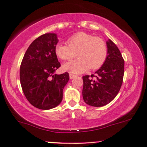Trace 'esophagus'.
I'll use <instances>...</instances> for the list:
<instances>
[{"mask_svg":"<svg viewBox=\"0 0 147 147\" xmlns=\"http://www.w3.org/2000/svg\"><path fill=\"white\" fill-rule=\"evenodd\" d=\"M76 75H74V74H69V78L70 79H73V78H74L76 77Z\"/></svg>","mask_w":147,"mask_h":147,"instance_id":"obj_1","label":"esophagus"}]
</instances>
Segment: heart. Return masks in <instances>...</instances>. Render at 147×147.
Here are the masks:
<instances>
[{"label": "heart", "mask_w": 147, "mask_h": 147, "mask_svg": "<svg viewBox=\"0 0 147 147\" xmlns=\"http://www.w3.org/2000/svg\"><path fill=\"white\" fill-rule=\"evenodd\" d=\"M66 45L59 44L55 53L61 60L78 58L65 63L64 70L73 74L83 73L90 68L96 69L102 65L107 56V47L103 40L84 32H78L66 40Z\"/></svg>", "instance_id": "b5f03b06"}]
</instances>
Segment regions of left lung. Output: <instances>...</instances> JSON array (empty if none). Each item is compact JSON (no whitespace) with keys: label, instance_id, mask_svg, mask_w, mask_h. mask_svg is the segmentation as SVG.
<instances>
[{"label":"left lung","instance_id":"left-lung-1","mask_svg":"<svg viewBox=\"0 0 147 147\" xmlns=\"http://www.w3.org/2000/svg\"><path fill=\"white\" fill-rule=\"evenodd\" d=\"M107 56L95 75L83 76V99L93 107H102L111 102L121 88L124 74V60L117 47L106 42Z\"/></svg>","mask_w":147,"mask_h":147}]
</instances>
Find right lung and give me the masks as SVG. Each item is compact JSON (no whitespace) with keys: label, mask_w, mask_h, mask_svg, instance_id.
Returning <instances> with one entry per match:
<instances>
[{"label":"right lung","mask_w":147,"mask_h":147,"mask_svg":"<svg viewBox=\"0 0 147 147\" xmlns=\"http://www.w3.org/2000/svg\"><path fill=\"white\" fill-rule=\"evenodd\" d=\"M57 34H43L32 42L20 66V82L24 95L35 107L47 110L62 101L63 90L69 79L67 72L57 75L61 66L55 49Z\"/></svg>","instance_id":"add662e5"}]
</instances>
